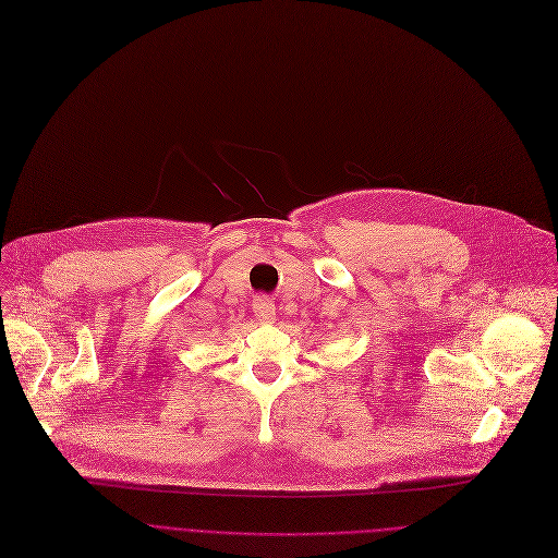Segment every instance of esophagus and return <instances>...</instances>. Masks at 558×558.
Wrapping results in <instances>:
<instances>
[{
	"label": "esophagus",
	"instance_id": "1",
	"mask_svg": "<svg viewBox=\"0 0 558 558\" xmlns=\"http://www.w3.org/2000/svg\"><path fill=\"white\" fill-rule=\"evenodd\" d=\"M253 314H256V318L263 320V323H274L276 320V305L269 298H258L256 305H253Z\"/></svg>",
	"mask_w": 558,
	"mask_h": 558
}]
</instances>
